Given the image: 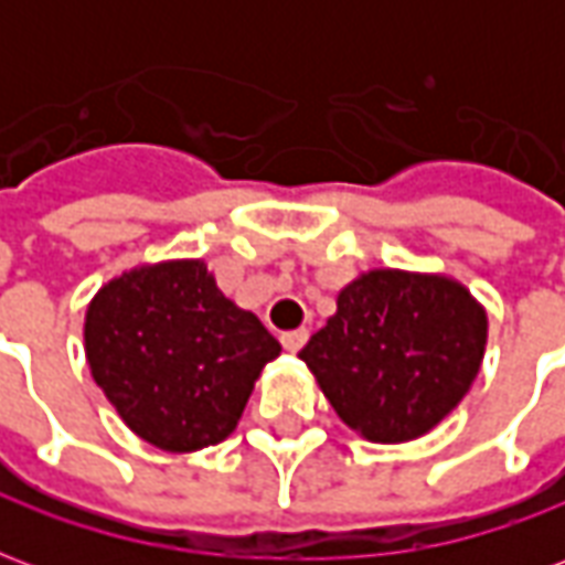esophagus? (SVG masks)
<instances>
[{"mask_svg":"<svg viewBox=\"0 0 565 565\" xmlns=\"http://www.w3.org/2000/svg\"><path fill=\"white\" fill-rule=\"evenodd\" d=\"M306 342H308V330H306V327L284 332V335H281V344H284V348H287V351H290V354H296V351H299V348H302V344H306Z\"/></svg>","mask_w":565,"mask_h":565,"instance_id":"34e87169","label":"esophagus"}]
</instances>
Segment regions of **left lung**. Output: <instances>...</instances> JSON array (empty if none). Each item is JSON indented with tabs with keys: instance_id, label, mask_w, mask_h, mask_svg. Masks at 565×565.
<instances>
[{
	"instance_id": "obj_1",
	"label": "left lung",
	"mask_w": 565,
	"mask_h": 565,
	"mask_svg": "<svg viewBox=\"0 0 565 565\" xmlns=\"http://www.w3.org/2000/svg\"><path fill=\"white\" fill-rule=\"evenodd\" d=\"M487 315L441 275L375 269L299 351L335 415L369 441H412L450 415L481 369Z\"/></svg>"
}]
</instances>
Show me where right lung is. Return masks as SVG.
Wrapping results in <instances>:
<instances>
[{"label":"right lung","mask_w":565,"mask_h":565,"mask_svg":"<svg viewBox=\"0 0 565 565\" xmlns=\"http://www.w3.org/2000/svg\"><path fill=\"white\" fill-rule=\"evenodd\" d=\"M84 348L124 424L174 454L230 436L263 366L281 354L202 259L139 266L105 284L87 308Z\"/></svg>","instance_id":"1"}]
</instances>
